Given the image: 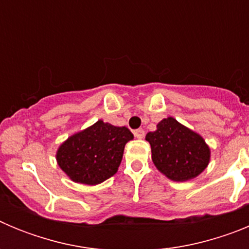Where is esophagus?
Instances as JSON below:
<instances>
[{"mask_svg":"<svg viewBox=\"0 0 249 249\" xmlns=\"http://www.w3.org/2000/svg\"><path fill=\"white\" fill-rule=\"evenodd\" d=\"M135 137L138 138V140H142L144 137V131L142 128H138L135 131Z\"/></svg>","mask_w":249,"mask_h":249,"instance_id":"34e87169","label":"esophagus"}]
</instances>
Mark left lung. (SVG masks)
<instances>
[{"label":"left lung","instance_id":"left-lung-1","mask_svg":"<svg viewBox=\"0 0 249 249\" xmlns=\"http://www.w3.org/2000/svg\"><path fill=\"white\" fill-rule=\"evenodd\" d=\"M146 140L155 166L172 181L192 179L210 163L211 149L206 141L173 117L163 118L155 132L147 133Z\"/></svg>","mask_w":249,"mask_h":249}]
</instances>
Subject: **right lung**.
<instances>
[{"label": "right lung", "instance_id": "right-lung-1", "mask_svg": "<svg viewBox=\"0 0 249 249\" xmlns=\"http://www.w3.org/2000/svg\"><path fill=\"white\" fill-rule=\"evenodd\" d=\"M133 140L127 127H116L103 121L77 132L58 147L56 160L73 182L102 183L117 172L124 146Z\"/></svg>", "mask_w": 249, "mask_h": 249}]
</instances>
